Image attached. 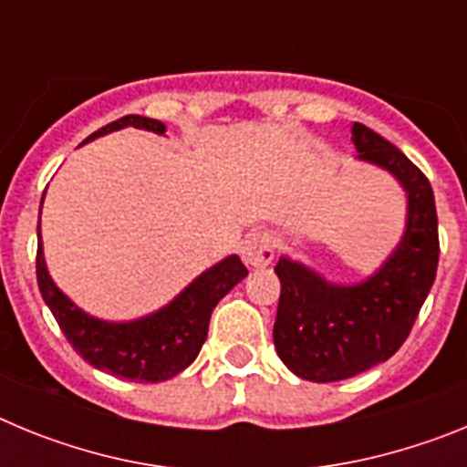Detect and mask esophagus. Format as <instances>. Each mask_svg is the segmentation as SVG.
<instances>
[{"mask_svg": "<svg viewBox=\"0 0 467 467\" xmlns=\"http://www.w3.org/2000/svg\"><path fill=\"white\" fill-rule=\"evenodd\" d=\"M241 254L247 266L253 269H266L275 254V241L269 234H250L241 243Z\"/></svg>", "mask_w": 467, "mask_h": 467, "instance_id": "34e87169", "label": "esophagus"}]
</instances>
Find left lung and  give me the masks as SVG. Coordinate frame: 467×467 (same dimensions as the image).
<instances>
[{
    "instance_id": "left-lung-1",
    "label": "left lung",
    "mask_w": 467,
    "mask_h": 467,
    "mask_svg": "<svg viewBox=\"0 0 467 467\" xmlns=\"http://www.w3.org/2000/svg\"><path fill=\"white\" fill-rule=\"evenodd\" d=\"M358 161L390 172L407 196L404 234L386 262L360 283H332L296 259L275 264L280 278L274 344L285 367L316 383L341 381L386 362L410 337L437 274L435 196L402 151L353 123Z\"/></svg>"
}]
</instances>
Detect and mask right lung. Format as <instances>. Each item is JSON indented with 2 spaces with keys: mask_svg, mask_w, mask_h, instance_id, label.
<instances>
[{
  "mask_svg": "<svg viewBox=\"0 0 467 467\" xmlns=\"http://www.w3.org/2000/svg\"><path fill=\"white\" fill-rule=\"evenodd\" d=\"M121 128H140L156 135H166V126L156 119L128 114L119 121L107 123L84 142L121 130ZM41 203H44V196H41ZM36 238H39V245H36L39 292L72 348L95 369L128 379V381L159 383L184 372L196 360L198 350L208 337L213 308L247 275L241 257L229 254L196 275L175 299L168 301L159 311L138 317V320L111 323V320L86 313L53 283L47 269V259H44L39 224H36Z\"/></svg>",
  "mask_w": 467,
  "mask_h": 467,
  "instance_id": "right-lung-1",
  "label": "right lung"
}]
</instances>
